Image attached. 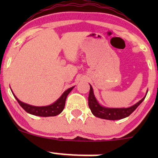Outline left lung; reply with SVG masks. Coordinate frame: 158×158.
<instances>
[{
    "label": "left lung",
    "instance_id": "obj_1",
    "mask_svg": "<svg viewBox=\"0 0 158 158\" xmlns=\"http://www.w3.org/2000/svg\"><path fill=\"white\" fill-rule=\"evenodd\" d=\"M148 93V92H147ZM147 95V94H146ZM146 95L140 100L134 106H131L129 108H119V109H115V108H107L99 105L98 101L95 98L94 95L93 89L90 85V90H89V107L91 109L92 114L95 117L100 118L107 119V120H119V119L125 118L130 115L138 107L140 104L144 101Z\"/></svg>",
    "mask_w": 158,
    "mask_h": 158
}]
</instances>
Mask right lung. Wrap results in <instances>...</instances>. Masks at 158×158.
<instances>
[{
  "label": "right lung",
  "instance_id": "1",
  "mask_svg": "<svg viewBox=\"0 0 158 158\" xmlns=\"http://www.w3.org/2000/svg\"><path fill=\"white\" fill-rule=\"evenodd\" d=\"M73 88H74V86L71 87V88L68 89L67 90L65 91L63 93V95L55 102L52 103V105H49V106H40V107L30 106V105L22 102L21 101H20L14 95H14L16 99H17V101L18 102L19 105L27 113L33 114V115L41 116V117H49V116H56L57 114H60L63 111L65 107V103H66V99L67 98V95L73 90Z\"/></svg>",
  "mask_w": 158,
  "mask_h": 158
}]
</instances>
